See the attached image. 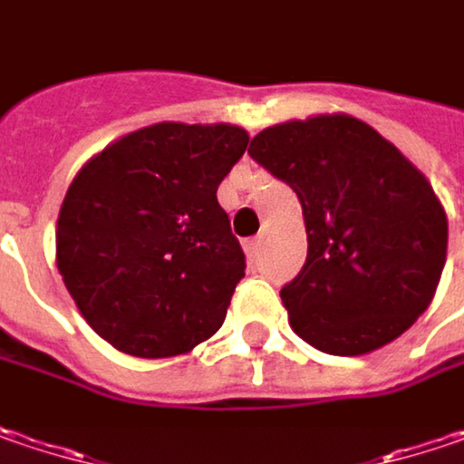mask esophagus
Masks as SVG:
<instances>
[{"mask_svg": "<svg viewBox=\"0 0 464 464\" xmlns=\"http://www.w3.org/2000/svg\"><path fill=\"white\" fill-rule=\"evenodd\" d=\"M245 253H247V258H250V264L261 256V237H250V240H245Z\"/></svg>", "mask_w": 464, "mask_h": 464, "instance_id": "34e87169", "label": "esophagus"}]
</instances>
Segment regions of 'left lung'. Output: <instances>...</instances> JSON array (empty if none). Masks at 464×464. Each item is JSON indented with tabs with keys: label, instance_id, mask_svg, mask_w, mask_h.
<instances>
[{
	"label": "left lung",
	"instance_id": "obj_1",
	"mask_svg": "<svg viewBox=\"0 0 464 464\" xmlns=\"http://www.w3.org/2000/svg\"><path fill=\"white\" fill-rule=\"evenodd\" d=\"M247 153L303 206L308 258L282 287L297 336L350 358L405 334L447 261V214L429 179L347 114L266 128Z\"/></svg>",
	"mask_w": 464,
	"mask_h": 464
}]
</instances>
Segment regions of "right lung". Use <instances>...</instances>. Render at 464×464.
<instances>
[{
	"mask_svg": "<svg viewBox=\"0 0 464 464\" xmlns=\"http://www.w3.org/2000/svg\"><path fill=\"white\" fill-rule=\"evenodd\" d=\"M247 140L235 125L159 122L72 179L59 208V274L117 350L172 358L221 329L245 253L217 190Z\"/></svg>",
	"mask_w": 464,
	"mask_h": 464,
	"instance_id": "1",
	"label": "right lung"
}]
</instances>
